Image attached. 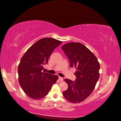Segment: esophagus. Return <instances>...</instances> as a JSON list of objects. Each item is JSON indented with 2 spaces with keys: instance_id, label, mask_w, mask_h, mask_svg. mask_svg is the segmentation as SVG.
I'll return each instance as SVG.
<instances>
[{
  "instance_id": "obj_1",
  "label": "esophagus",
  "mask_w": 121,
  "mask_h": 121,
  "mask_svg": "<svg viewBox=\"0 0 121 121\" xmlns=\"http://www.w3.org/2000/svg\"><path fill=\"white\" fill-rule=\"evenodd\" d=\"M59 79L60 80V81H63V78H61V77H59Z\"/></svg>"
}]
</instances>
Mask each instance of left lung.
Segmentation results:
<instances>
[{"label":"left lung","instance_id":"left-lung-1","mask_svg":"<svg viewBox=\"0 0 121 121\" xmlns=\"http://www.w3.org/2000/svg\"><path fill=\"white\" fill-rule=\"evenodd\" d=\"M70 60L71 68L76 69L75 81L65 79L68 88L63 92L65 98L71 103H79L89 96L99 78V62L94 54L79 43L71 42L62 46Z\"/></svg>","mask_w":121,"mask_h":121}]
</instances>
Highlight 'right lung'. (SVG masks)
I'll return each mask as SVG.
<instances>
[{
    "instance_id": "right-lung-1",
    "label": "right lung",
    "mask_w": 121,
    "mask_h": 121,
    "mask_svg": "<svg viewBox=\"0 0 121 121\" xmlns=\"http://www.w3.org/2000/svg\"><path fill=\"white\" fill-rule=\"evenodd\" d=\"M62 42L52 38L38 40L28 49L18 65L19 82L25 94L30 98L39 100L49 93L58 76L44 71L43 65L55 49Z\"/></svg>"
}]
</instances>
